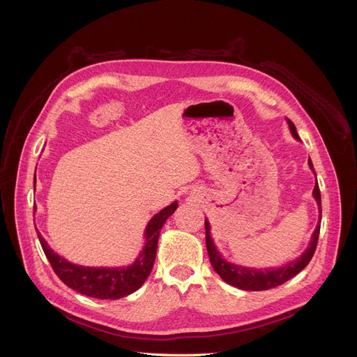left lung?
Listing matches in <instances>:
<instances>
[{
  "label": "left lung",
  "instance_id": "1",
  "mask_svg": "<svg viewBox=\"0 0 357 357\" xmlns=\"http://www.w3.org/2000/svg\"><path fill=\"white\" fill-rule=\"evenodd\" d=\"M290 132L295 138H299L295 125L291 123L290 121H287ZM310 168L314 171V167H312L311 159L308 160ZM317 181V180H316ZM312 195H314L317 205H319V223L316 226L314 232H312L311 236V243L307 247V250L301 255V257H298L295 262H289L282 268H275V269H253V268H244L240 265H234L231 262H226L225 259L222 257V255L215 250V245L213 243V238L210 235V223L205 220V244H207V252H208V257L210 262L214 268V271L218 273L223 282H226L231 286H235L243 290H268L277 287L280 284L286 283L287 280H290L291 277H295L298 273H301L310 261L312 255L316 252L317 247V241H319V234H320V219H321V198H320V189L319 185L316 183L314 190H312Z\"/></svg>",
  "mask_w": 357,
  "mask_h": 357
}]
</instances>
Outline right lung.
Returning a JSON list of instances; mask_svg holds the SVG:
<instances>
[{
	"label": "right lung",
	"mask_w": 357,
	"mask_h": 357,
	"mask_svg": "<svg viewBox=\"0 0 357 357\" xmlns=\"http://www.w3.org/2000/svg\"><path fill=\"white\" fill-rule=\"evenodd\" d=\"M177 205V202H172L153 215L146 228V244L143 247V252L139 253L132 265L125 268H89L74 265L53 252L40 232L37 235L43 252H45L53 271L61 278V282H63V284L91 298L119 299L131 295L132 291L142 287L147 280L155 264L158 238L162 226L165 225L169 215L176 211Z\"/></svg>",
	"instance_id": "right-lung-1"
}]
</instances>
